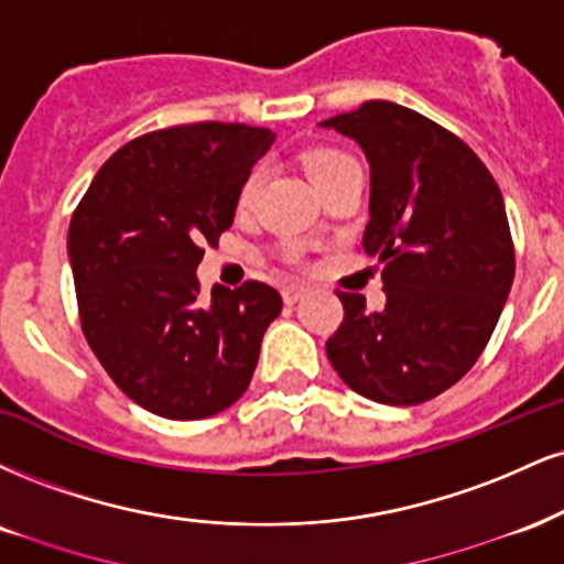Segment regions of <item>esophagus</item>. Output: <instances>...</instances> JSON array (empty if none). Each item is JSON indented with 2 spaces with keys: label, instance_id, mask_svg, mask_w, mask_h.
<instances>
[{
  "label": "esophagus",
  "instance_id": "esophagus-1",
  "mask_svg": "<svg viewBox=\"0 0 564 564\" xmlns=\"http://www.w3.org/2000/svg\"><path fill=\"white\" fill-rule=\"evenodd\" d=\"M304 294H307V286H300V283H291V286L283 289V302L296 304Z\"/></svg>",
  "mask_w": 564,
  "mask_h": 564
}]
</instances>
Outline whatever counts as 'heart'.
<instances>
[{"instance_id": "b5f03b06", "label": "heart", "mask_w": 564, "mask_h": 564, "mask_svg": "<svg viewBox=\"0 0 564 564\" xmlns=\"http://www.w3.org/2000/svg\"><path fill=\"white\" fill-rule=\"evenodd\" d=\"M349 162H355V160H351L347 152H341V149L315 147V149H310L307 154H304V171H307L310 181L315 183V188H317L323 181H328L330 175H336L338 171H341L344 165H349ZM254 183H257V173L247 183H243L241 202H247L249 196H252Z\"/></svg>"}]
</instances>
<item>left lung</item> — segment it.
Wrapping results in <instances>:
<instances>
[{"mask_svg": "<svg viewBox=\"0 0 564 564\" xmlns=\"http://www.w3.org/2000/svg\"><path fill=\"white\" fill-rule=\"evenodd\" d=\"M321 126L370 162L362 247L381 260L386 291L381 312L338 291L344 323L325 351L365 399L423 404L476 365L497 328L514 278L505 199L463 139L402 105L372 99Z\"/></svg>", "mask_w": 564, "mask_h": 564, "instance_id": "left-lung-1", "label": "left lung"}]
</instances>
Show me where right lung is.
Returning a JSON list of instances; mask_svg holds the SVG:
<instances>
[{
    "label": "right lung",
    "instance_id": "obj_1",
    "mask_svg": "<svg viewBox=\"0 0 564 564\" xmlns=\"http://www.w3.org/2000/svg\"><path fill=\"white\" fill-rule=\"evenodd\" d=\"M270 128L188 123L120 147L67 230L80 328L118 389L167 420L217 415L247 391L281 294L260 281L202 296L205 247L230 228Z\"/></svg>",
    "mask_w": 564,
    "mask_h": 564
}]
</instances>
